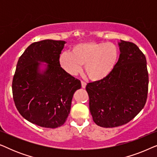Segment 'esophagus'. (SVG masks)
Wrapping results in <instances>:
<instances>
[{"label": "esophagus", "instance_id": "1", "mask_svg": "<svg viewBox=\"0 0 157 157\" xmlns=\"http://www.w3.org/2000/svg\"><path fill=\"white\" fill-rule=\"evenodd\" d=\"M81 87H82L83 89H85L86 86V83L83 81H81Z\"/></svg>", "mask_w": 157, "mask_h": 157}]
</instances>
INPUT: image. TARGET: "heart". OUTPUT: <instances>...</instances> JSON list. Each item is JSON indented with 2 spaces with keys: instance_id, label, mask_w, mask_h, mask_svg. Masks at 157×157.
<instances>
[{
  "instance_id": "obj_1",
  "label": "heart",
  "mask_w": 157,
  "mask_h": 157,
  "mask_svg": "<svg viewBox=\"0 0 157 157\" xmlns=\"http://www.w3.org/2000/svg\"><path fill=\"white\" fill-rule=\"evenodd\" d=\"M119 48L113 43H81L73 46L71 51H63L59 62L68 74L75 76L82 65L91 80L99 81L108 76L117 63Z\"/></svg>"
}]
</instances>
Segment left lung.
Wrapping results in <instances>:
<instances>
[{"label": "left lung", "instance_id": "obj_1", "mask_svg": "<svg viewBox=\"0 0 157 157\" xmlns=\"http://www.w3.org/2000/svg\"><path fill=\"white\" fill-rule=\"evenodd\" d=\"M119 45L121 53L111 74L86 87L94 121L104 128L127 124L147 102L149 74L145 56L134 43L121 40Z\"/></svg>", "mask_w": 157, "mask_h": 157}]
</instances>
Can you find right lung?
I'll return each mask as SVG.
<instances>
[{"mask_svg":"<svg viewBox=\"0 0 157 157\" xmlns=\"http://www.w3.org/2000/svg\"><path fill=\"white\" fill-rule=\"evenodd\" d=\"M65 41L44 40L25 49L17 63L12 82L13 98L20 114L45 128H54L65 123L74 92L80 80L66 72L59 59ZM38 62L49 64L42 74Z\"/></svg>","mask_w":157,"mask_h":157,"instance_id":"add662e5","label":"right lung"}]
</instances>
